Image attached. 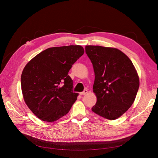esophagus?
I'll return each mask as SVG.
<instances>
[{
	"instance_id": "34e87169",
	"label": "esophagus",
	"mask_w": 158,
	"mask_h": 158,
	"mask_svg": "<svg viewBox=\"0 0 158 158\" xmlns=\"http://www.w3.org/2000/svg\"><path fill=\"white\" fill-rule=\"evenodd\" d=\"M88 93V90L87 89H84L83 92H80L79 94H80V95H85V94H86Z\"/></svg>"
}]
</instances>
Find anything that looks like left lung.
I'll list each match as a JSON object with an SVG mask.
<instances>
[{
  "label": "left lung",
  "mask_w": 158,
  "mask_h": 158,
  "mask_svg": "<svg viewBox=\"0 0 158 158\" xmlns=\"http://www.w3.org/2000/svg\"><path fill=\"white\" fill-rule=\"evenodd\" d=\"M85 53L93 64V92L97 102L92 111L114 120L131 107L139 88V77L132 61L115 48L86 45Z\"/></svg>",
  "instance_id": "obj_1"
}]
</instances>
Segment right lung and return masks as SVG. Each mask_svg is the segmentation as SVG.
Instances as JSON below:
<instances>
[{
	"label": "right lung",
	"mask_w": 158,
	"mask_h": 158,
	"mask_svg": "<svg viewBox=\"0 0 158 158\" xmlns=\"http://www.w3.org/2000/svg\"><path fill=\"white\" fill-rule=\"evenodd\" d=\"M80 45L51 47L28 63L21 76L24 101L41 120L54 122L67 114L77 99L73 80L68 74L84 54Z\"/></svg>",
	"instance_id": "1"
}]
</instances>
